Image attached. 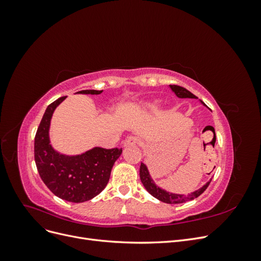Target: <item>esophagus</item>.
Wrapping results in <instances>:
<instances>
[{
  "label": "esophagus",
  "mask_w": 261,
  "mask_h": 261,
  "mask_svg": "<svg viewBox=\"0 0 261 261\" xmlns=\"http://www.w3.org/2000/svg\"><path fill=\"white\" fill-rule=\"evenodd\" d=\"M139 143V139L135 136H129L126 138V140L124 141V146L125 147H128V146H135V145H138Z\"/></svg>",
  "instance_id": "1"
}]
</instances>
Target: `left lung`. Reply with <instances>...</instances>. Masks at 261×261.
Here are the masks:
<instances>
[{
  "label": "left lung",
  "mask_w": 261,
  "mask_h": 261,
  "mask_svg": "<svg viewBox=\"0 0 261 261\" xmlns=\"http://www.w3.org/2000/svg\"><path fill=\"white\" fill-rule=\"evenodd\" d=\"M170 88L172 89L173 92L176 94L178 98L197 99V97L195 96V94H193L191 91H188L187 89L183 88V87H180V86L170 85ZM201 103L203 106H206L202 101H201ZM139 176H140L141 183H143V185L147 189V192L150 195H152L154 198L159 199L160 201H163L165 203H181V202H186V201H189V200H193V199L197 198V197H198V196H200L204 191H206L207 187L210 184V181H211V179H210L209 181H207V183L204 184L202 187H200L199 189H197V191H195V192H193L191 194H188L187 196H185L183 194L170 193V192H167V191H164V189L160 188L159 186H158L154 183L153 179L151 178V176H150L147 165L145 163H143V162H141V164H140Z\"/></svg>",
  "instance_id": "obj_1"
}]
</instances>
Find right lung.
I'll use <instances>...</instances> for the list:
<instances>
[{
  "mask_svg": "<svg viewBox=\"0 0 261 261\" xmlns=\"http://www.w3.org/2000/svg\"><path fill=\"white\" fill-rule=\"evenodd\" d=\"M102 90H82V94H100ZM61 97L46 108L35 137V161L43 183L59 198L70 202L92 199L106 188L114 162L122 149L94 147L82 154L67 155L50 144V124L54 110L65 100Z\"/></svg>",
  "mask_w": 261,
  "mask_h": 261,
  "instance_id": "right-lung-1",
  "label": "right lung"
}]
</instances>
